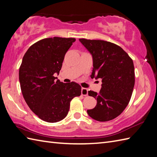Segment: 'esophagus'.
<instances>
[{
    "mask_svg": "<svg viewBox=\"0 0 157 157\" xmlns=\"http://www.w3.org/2000/svg\"><path fill=\"white\" fill-rule=\"evenodd\" d=\"M81 92H82V95L83 96H88V89L87 88H82V90H81Z\"/></svg>",
    "mask_w": 157,
    "mask_h": 157,
    "instance_id": "esophagus-1",
    "label": "esophagus"
}]
</instances>
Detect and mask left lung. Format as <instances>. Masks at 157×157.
Masks as SVG:
<instances>
[{
	"label": "left lung",
	"instance_id": "left-lung-1",
	"mask_svg": "<svg viewBox=\"0 0 157 157\" xmlns=\"http://www.w3.org/2000/svg\"><path fill=\"white\" fill-rule=\"evenodd\" d=\"M92 55L91 78L102 79L99 93L88 91L96 99L88 115L98 121H108L124 111L132 97L135 84L134 66L128 53L118 45L99 40H79Z\"/></svg>",
	"mask_w": 157,
	"mask_h": 157
}]
</instances>
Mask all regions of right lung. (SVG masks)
I'll list each match as a JSON object with an SVG mask.
<instances>
[{"mask_svg":"<svg viewBox=\"0 0 157 157\" xmlns=\"http://www.w3.org/2000/svg\"><path fill=\"white\" fill-rule=\"evenodd\" d=\"M75 38L53 37L34 43L25 53L19 79L23 98L32 111L46 122L61 121L68 114L70 102L81 95V86L55 80L65 55Z\"/></svg>","mask_w":157,"mask_h":157,"instance_id":"obj_1","label":"right lung"}]
</instances>
